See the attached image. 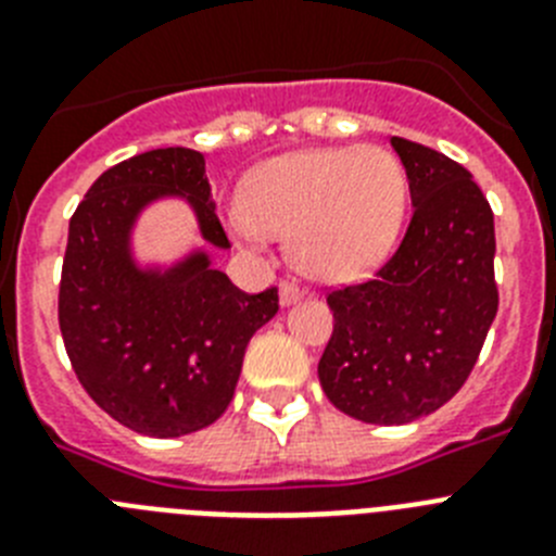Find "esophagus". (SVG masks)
Listing matches in <instances>:
<instances>
[{"label":"esophagus","instance_id":"obj_1","mask_svg":"<svg viewBox=\"0 0 556 556\" xmlns=\"http://www.w3.org/2000/svg\"><path fill=\"white\" fill-rule=\"evenodd\" d=\"M303 298V289L292 281H283L281 283V306H292Z\"/></svg>","mask_w":556,"mask_h":556}]
</instances>
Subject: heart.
<instances>
[{
  "label": "heart",
  "mask_w": 556,
  "mask_h": 556,
  "mask_svg": "<svg viewBox=\"0 0 556 556\" xmlns=\"http://www.w3.org/2000/svg\"><path fill=\"white\" fill-rule=\"evenodd\" d=\"M406 214V172L381 147L275 155L244 178L230 225L244 242L289 233L292 262L320 281H353L384 262Z\"/></svg>",
  "instance_id": "heart-1"
}]
</instances>
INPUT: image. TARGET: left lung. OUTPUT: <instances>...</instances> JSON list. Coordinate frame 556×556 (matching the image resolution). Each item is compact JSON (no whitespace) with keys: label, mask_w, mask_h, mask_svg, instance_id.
<instances>
[{"label":"left lung","mask_w":556,"mask_h":556,"mask_svg":"<svg viewBox=\"0 0 556 556\" xmlns=\"http://www.w3.org/2000/svg\"><path fill=\"white\" fill-rule=\"evenodd\" d=\"M390 141L409 178L412 223L372 281L328 294L333 333L317 365L328 401L376 426L448 404L498 312L488 198L443 152Z\"/></svg>","instance_id":"1"}]
</instances>
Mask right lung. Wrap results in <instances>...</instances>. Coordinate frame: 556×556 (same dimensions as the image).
Wrapping results in <instances>:
<instances>
[{"mask_svg": "<svg viewBox=\"0 0 556 556\" xmlns=\"http://www.w3.org/2000/svg\"><path fill=\"white\" fill-rule=\"evenodd\" d=\"M189 203L211 248L230 242L203 152L164 147L102 172L68 223L58 323L83 390L147 437H184L228 409L248 342L278 312V289L248 294L205 250L141 267L132 228L155 200Z\"/></svg>", "mask_w": 556, "mask_h": 556, "instance_id": "add662e5", "label": "right lung"}]
</instances>
